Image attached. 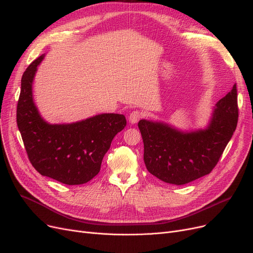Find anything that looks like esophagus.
<instances>
[{
  "mask_svg": "<svg viewBox=\"0 0 253 253\" xmlns=\"http://www.w3.org/2000/svg\"><path fill=\"white\" fill-rule=\"evenodd\" d=\"M142 113L141 112H139V111H134V112H132L131 113L130 115H129V122L131 123V124H136L138 121L142 118Z\"/></svg>",
  "mask_w": 253,
  "mask_h": 253,
  "instance_id": "34e87169",
  "label": "esophagus"
}]
</instances>
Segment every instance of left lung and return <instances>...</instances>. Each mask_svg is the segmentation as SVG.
<instances>
[{"instance_id":"8db88e82","label":"left lung","mask_w":253,"mask_h":253,"mask_svg":"<svg viewBox=\"0 0 253 253\" xmlns=\"http://www.w3.org/2000/svg\"><path fill=\"white\" fill-rule=\"evenodd\" d=\"M237 86L216 103L205 129L182 131L163 122L140 120L146 168L159 180L184 185L210 173L238 123Z\"/></svg>"}]
</instances>
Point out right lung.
<instances>
[{"label":"right lung","instance_id":"right-lung-1","mask_svg":"<svg viewBox=\"0 0 253 253\" xmlns=\"http://www.w3.org/2000/svg\"><path fill=\"white\" fill-rule=\"evenodd\" d=\"M42 54L21 78L16 122L28 157L45 177L81 185L100 171L101 162L116 134L126 126L124 115L101 114L71 124H49L33 99V81Z\"/></svg>","mask_w":253,"mask_h":253}]
</instances>
